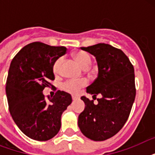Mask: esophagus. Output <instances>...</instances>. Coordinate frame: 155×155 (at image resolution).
I'll return each instance as SVG.
<instances>
[{"mask_svg": "<svg viewBox=\"0 0 155 155\" xmlns=\"http://www.w3.org/2000/svg\"><path fill=\"white\" fill-rule=\"evenodd\" d=\"M78 99L77 97H75V96H72V100L73 101H76Z\"/></svg>", "mask_w": 155, "mask_h": 155, "instance_id": "1", "label": "esophagus"}]
</instances>
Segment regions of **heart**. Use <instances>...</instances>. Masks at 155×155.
<instances>
[{
  "label": "heart",
  "mask_w": 155,
  "mask_h": 155,
  "mask_svg": "<svg viewBox=\"0 0 155 155\" xmlns=\"http://www.w3.org/2000/svg\"><path fill=\"white\" fill-rule=\"evenodd\" d=\"M73 57L83 68H87L92 63V58L87 52H75V53L73 54ZM62 60H63L62 58H58L54 63L53 71L54 73H58ZM86 84H87V80H84V79H82V80H70L66 81L63 84V88L65 90L66 92H70V93H72V94H75L84 86H85Z\"/></svg>",
  "instance_id": "obj_1"
}]
</instances>
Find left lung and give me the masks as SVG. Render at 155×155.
Returning a JSON list of instances; mask_svg holds the SVG:
<instances>
[{
	"instance_id": "obj_1",
	"label": "left lung",
	"mask_w": 155,
	"mask_h": 155,
	"mask_svg": "<svg viewBox=\"0 0 155 155\" xmlns=\"http://www.w3.org/2000/svg\"><path fill=\"white\" fill-rule=\"evenodd\" d=\"M80 49L95 56L98 66L97 78L87 92L101 97L97 104L81 97L85 108L78 125L87 138L104 141L117 134L130 116L136 95L134 69L125 53L111 45L98 43Z\"/></svg>"
}]
</instances>
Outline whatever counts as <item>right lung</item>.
<instances>
[{
    "label": "right lung",
    "instance_id": "add662e5",
    "mask_svg": "<svg viewBox=\"0 0 155 155\" xmlns=\"http://www.w3.org/2000/svg\"><path fill=\"white\" fill-rule=\"evenodd\" d=\"M66 51L64 47L32 42L10 63L5 87L8 109L18 127L31 139L42 142L54 137L60 130L61 116L72 101L63 91L47 99L42 94L54 80V63Z\"/></svg>",
    "mask_w": 155,
    "mask_h": 155
}]
</instances>
